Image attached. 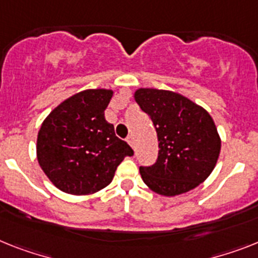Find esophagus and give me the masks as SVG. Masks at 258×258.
<instances>
[{"instance_id":"obj_1","label":"esophagus","mask_w":258,"mask_h":258,"mask_svg":"<svg viewBox=\"0 0 258 258\" xmlns=\"http://www.w3.org/2000/svg\"><path fill=\"white\" fill-rule=\"evenodd\" d=\"M127 142H128V144L131 147H133V148H135V140H134V136L133 135H130L128 138H127Z\"/></svg>"}]
</instances>
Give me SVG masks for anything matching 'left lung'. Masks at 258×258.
<instances>
[{
	"mask_svg": "<svg viewBox=\"0 0 258 258\" xmlns=\"http://www.w3.org/2000/svg\"><path fill=\"white\" fill-rule=\"evenodd\" d=\"M135 99L152 119L159 139L155 164L139 168L144 183L166 197L178 196L202 183L215 168L220 153V138L209 112L169 90L139 89Z\"/></svg>",
	"mask_w": 258,
	"mask_h": 258,
	"instance_id": "1",
	"label": "left lung"
}]
</instances>
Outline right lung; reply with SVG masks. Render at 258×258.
I'll return each mask as SVG.
<instances>
[{
    "mask_svg": "<svg viewBox=\"0 0 258 258\" xmlns=\"http://www.w3.org/2000/svg\"><path fill=\"white\" fill-rule=\"evenodd\" d=\"M111 90L89 89L60 103L43 122L36 155L43 172L61 191L85 196L112 181L133 148L105 119Z\"/></svg>",
    "mask_w": 258,
    "mask_h": 258,
    "instance_id": "1",
    "label": "right lung"
}]
</instances>
